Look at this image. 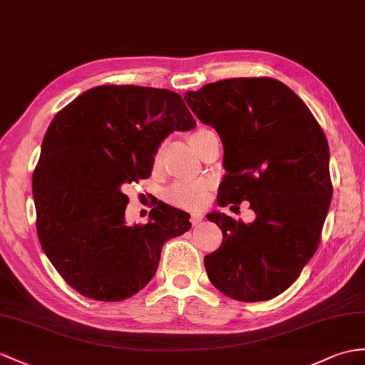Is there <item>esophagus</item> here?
<instances>
[{"mask_svg": "<svg viewBox=\"0 0 365 365\" xmlns=\"http://www.w3.org/2000/svg\"><path fill=\"white\" fill-rule=\"evenodd\" d=\"M202 218H204V215H202L201 212H193L192 217H190V221H192L193 225H198V223H201Z\"/></svg>", "mask_w": 365, "mask_h": 365, "instance_id": "esophagus-1", "label": "esophagus"}]
</instances>
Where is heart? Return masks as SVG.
<instances>
[{"instance_id":"1","label":"heart","mask_w":365,"mask_h":365,"mask_svg":"<svg viewBox=\"0 0 365 365\" xmlns=\"http://www.w3.org/2000/svg\"><path fill=\"white\" fill-rule=\"evenodd\" d=\"M212 133L207 128H200L189 136V142L195 150L201 139ZM210 182L209 181H193V182H176L167 192V200L178 207L200 209L209 200Z\"/></svg>"}]
</instances>
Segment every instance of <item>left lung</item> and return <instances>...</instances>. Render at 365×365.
<instances>
[{"mask_svg": "<svg viewBox=\"0 0 365 365\" xmlns=\"http://www.w3.org/2000/svg\"><path fill=\"white\" fill-rule=\"evenodd\" d=\"M184 101L223 142L218 206L250 201L255 212L250 225L207 213L223 243L204 257L206 272L235 300H269L296 282L317 250L333 192L327 138L300 97L274 78L220 80Z\"/></svg>", "mask_w": 365, "mask_h": 365, "instance_id": "obj_1", "label": "left lung"}]
</instances>
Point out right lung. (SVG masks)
Returning <instances> with one entry per match:
<instances>
[{"instance_id": "add662e5", "label": "right lung", "mask_w": 365, "mask_h": 365, "mask_svg": "<svg viewBox=\"0 0 365 365\" xmlns=\"http://www.w3.org/2000/svg\"><path fill=\"white\" fill-rule=\"evenodd\" d=\"M197 127L180 94L135 85L96 86L56 114L32 193L44 254L71 288L102 302L135 296L153 279L163 246L190 215L161 202L127 225V184L148 178L158 147Z\"/></svg>"}]
</instances>
